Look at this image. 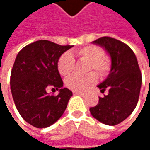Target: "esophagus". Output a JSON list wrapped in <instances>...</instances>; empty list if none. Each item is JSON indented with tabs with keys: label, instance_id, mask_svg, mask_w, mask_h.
<instances>
[{
	"label": "esophagus",
	"instance_id": "esophagus-1",
	"mask_svg": "<svg viewBox=\"0 0 150 150\" xmlns=\"http://www.w3.org/2000/svg\"><path fill=\"white\" fill-rule=\"evenodd\" d=\"M74 95H78V96H84V94L83 93H80V92H74Z\"/></svg>",
	"mask_w": 150,
	"mask_h": 150
}]
</instances>
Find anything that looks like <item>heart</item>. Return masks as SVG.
I'll return each mask as SVG.
<instances>
[{
    "instance_id": "obj_1",
    "label": "heart",
    "mask_w": 150,
    "mask_h": 150,
    "mask_svg": "<svg viewBox=\"0 0 150 150\" xmlns=\"http://www.w3.org/2000/svg\"><path fill=\"white\" fill-rule=\"evenodd\" d=\"M75 56L79 60L88 61L85 70L90 72L85 75H72L66 80V86L75 91L83 93L86 92L97 81V75L104 78L111 70V59L103 54L101 47L95 45L83 47L75 52ZM57 68L59 73L63 76L69 75L75 69V59L69 53H64L58 60Z\"/></svg>"
}]
</instances>
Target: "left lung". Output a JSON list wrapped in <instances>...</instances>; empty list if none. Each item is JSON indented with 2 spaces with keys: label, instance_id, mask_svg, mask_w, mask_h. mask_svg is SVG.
<instances>
[{
  "label": "left lung",
  "instance_id": "8db88e82",
  "mask_svg": "<svg viewBox=\"0 0 150 150\" xmlns=\"http://www.w3.org/2000/svg\"><path fill=\"white\" fill-rule=\"evenodd\" d=\"M103 47L111 58V70L97 87L104 93L99 103L89 108L93 117L106 125H117L132 114L138 103L142 74L133 50L123 42L104 36L93 42Z\"/></svg>",
  "mask_w": 150,
  "mask_h": 150
}]
</instances>
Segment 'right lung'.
Here are the masks:
<instances>
[{
  "mask_svg": "<svg viewBox=\"0 0 150 150\" xmlns=\"http://www.w3.org/2000/svg\"><path fill=\"white\" fill-rule=\"evenodd\" d=\"M72 46H62L40 40L24 47L17 54L11 71L10 88L15 107L32 126L43 129L63 115L72 92L62 88L57 63ZM59 90L57 96L48 93Z\"/></svg>",
  "mask_w": 150,
  "mask_h": 150,
  "instance_id": "right-lung-1",
  "label": "right lung"
}]
</instances>
